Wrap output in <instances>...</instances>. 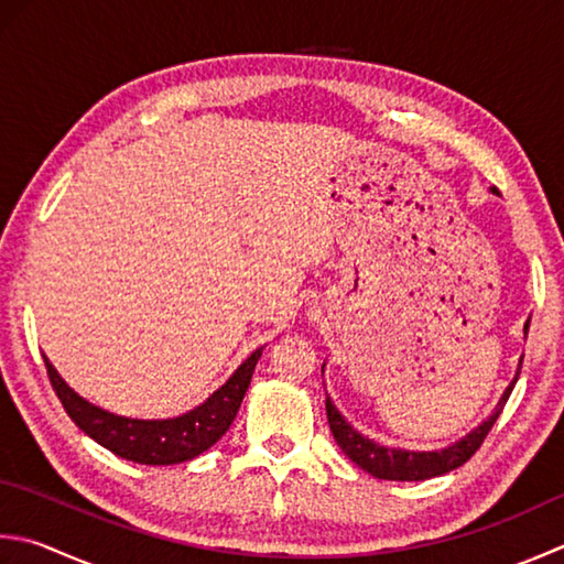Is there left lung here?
<instances>
[{
    "label": "left lung",
    "mask_w": 564,
    "mask_h": 564,
    "mask_svg": "<svg viewBox=\"0 0 564 564\" xmlns=\"http://www.w3.org/2000/svg\"><path fill=\"white\" fill-rule=\"evenodd\" d=\"M528 325H531V319H525V325H523L525 335H528ZM521 364H523V357H521V361H518L513 381L506 386L503 395L499 399V403H496V408L487 421H481L477 427L471 430V433L459 437L457 443H452L447 447L421 452V449H401V447L381 445V443H377V440L361 435L359 430L351 427V423L337 411L329 395L325 401L327 423H329V430H333L335 443L339 445V449L345 452V455L355 462L357 467L369 471L371 477L389 479V481H425L433 477H443V474L465 465L474 452L481 447L484 437L489 435V430L494 427L496 417L501 415L506 401H509V395L518 381V373H521ZM323 369H325V364H323Z\"/></svg>",
    "instance_id": "obj_1"
}]
</instances>
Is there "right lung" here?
<instances>
[{
	"instance_id": "obj_1",
	"label": "right lung",
	"mask_w": 564,
	"mask_h": 564,
	"mask_svg": "<svg viewBox=\"0 0 564 564\" xmlns=\"http://www.w3.org/2000/svg\"><path fill=\"white\" fill-rule=\"evenodd\" d=\"M263 347L239 364L237 371L219 386V389L205 399L193 411L181 413L175 417H129L109 413L75 393L65 379L55 371L53 364L46 359L48 379L53 391L65 408V413L73 417V423L83 430L87 437H93L97 445L115 452L117 457L139 462V465H181V462L203 455L223 437L229 425L235 423L237 411L251 383L253 369L261 359Z\"/></svg>"
}]
</instances>
